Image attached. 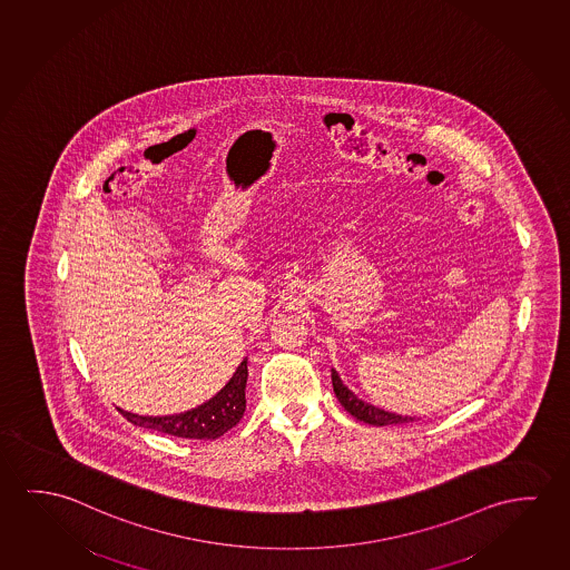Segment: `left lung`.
Listing matches in <instances>:
<instances>
[{
    "mask_svg": "<svg viewBox=\"0 0 570 570\" xmlns=\"http://www.w3.org/2000/svg\"><path fill=\"white\" fill-rule=\"evenodd\" d=\"M333 393L337 396V401L343 404V409L350 412L351 416H355L357 421L367 422L373 426H386V424H406L414 422L412 416H401L394 412L381 411L373 404L363 403L355 394L351 393L347 386L343 385L340 375L332 371Z\"/></svg>",
    "mask_w": 570,
    "mask_h": 570,
    "instance_id": "obj_1",
    "label": "left lung"
}]
</instances>
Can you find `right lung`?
Segmentation results:
<instances>
[{
  "instance_id": "1",
  "label": "right lung",
  "mask_w": 570,
  "mask_h": 570,
  "mask_svg": "<svg viewBox=\"0 0 570 570\" xmlns=\"http://www.w3.org/2000/svg\"><path fill=\"white\" fill-rule=\"evenodd\" d=\"M246 360L238 365L237 373L220 389L217 396L209 403L202 404L193 411L176 416H138L128 411L122 412L124 419L144 429L158 430L177 439L215 440L227 430L235 429L243 419L246 409Z\"/></svg>"
}]
</instances>
